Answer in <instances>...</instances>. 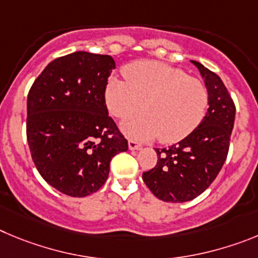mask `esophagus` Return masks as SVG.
Returning a JSON list of instances; mask_svg holds the SVG:
<instances>
[{"label": "esophagus", "instance_id": "obj_1", "mask_svg": "<svg viewBox=\"0 0 258 258\" xmlns=\"http://www.w3.org/2000/svg\"><path fill=\"white\" fill-rule=\"evenodd\" d=\"M128 148L131 150H139L141 148V144L136 140H128Z\"/></svg>", "mask_w": 258, "mask_h": 258}]
</instances>
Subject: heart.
I'll return each instance as SVG.
<instances>
[{"label":"heart","instance_id":"b5f03b06","mask_svg":"<svg viewBox=\"0 0 258 258\" xmlns=\"http://www.w3.org/2000/svg\"><path fill=\"white\" fill-rule=\"evenodd\" d=\"M124 77L127 82L115 77L108 81L105 103L120 120L141 109L145 112L123 126L131 138L152 140L159 136L162 143H176L191 134L204 118L207 89L184 71L157 61H138L124 69Z\"/></svg>","mask_w":258,"mask_h":258}]
</instances>
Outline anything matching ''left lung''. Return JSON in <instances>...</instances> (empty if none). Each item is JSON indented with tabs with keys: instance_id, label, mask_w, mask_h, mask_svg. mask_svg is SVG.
I'll list each match as a JSON object with an SVG mask.
<instances>
[{
	"instance_id": "obj_1",
	"label": "left lung",
	"mask_w": 258,
	"mask_h": 258,
	"mask_svg": "<svg viewBox=\"0 0 258 258\" xmlns=\"http://www.w3.org/2000/svg\"><path fill=\"white\" fill-rule=\"evenodd\" d=\"M191 62L207 87V114L186 138L169 148L155 149L157 164L143 173L150 191L171 203L191 201L212 184L226 161L235 119V105L221 78L201 62Z\"/></svg>"
}]
</instances>
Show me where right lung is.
I'll use <instances>...</instances> for the list:
<instances>
[{"instance_id": "right-lung-1", "label": "right lung", "mask_w": 258, "mask_h": 258, "mask_svg": "<svg viewBox=\"0 0 258 258\" xmlns=\"http://www.w3.org/2000/svg\"><path fill=\"white\" fill-rule=\"evenodd\" d=\"M109 55L77 51L57 57L32 85L27 140L36 168L51 186L71 197L97 191L112 158L128 149L105 104Z\"/></svg>"}]
</instances>
